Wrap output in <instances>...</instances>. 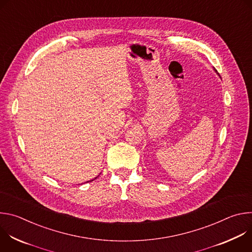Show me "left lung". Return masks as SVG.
Listing matches in <instances>:
<instances>
[{"mask_svg": "<svg viewBox=\"0 0 252 252\" xmlns=\"http://www.w3.org/2000/svg\"><path fill=\"white\" fill-rule=\"evenodd\" d=\"M213 69H214V70H215V71H217V74H218V75H219V73H218V70H217V69H215V68H213Z\"/></svg>", "mask_w": 252, "mask_h": 252, "instance_id": "8db88e82", "label": "left lung"}]
</instances>
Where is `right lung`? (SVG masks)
<instances>
[{"instance_id":"obj_1","label":"right lung","mask_w":252,"mask_h":252,"mask_svg":"<svg viewBox=\"0 0 252 252\" xmlns=\"http://www.w3.org/2000/svg\"><path fill=\"white\" fill-rule=\"evenodd\" d=\"M97 176H98V175H97ZM97 176H96V177H97ZM96 177H95V178H96ZM95 178H94V179H95ZM93 181H94V179H93ZM93 181H90V182H93Z\"/></svg>"}]
</instances>
